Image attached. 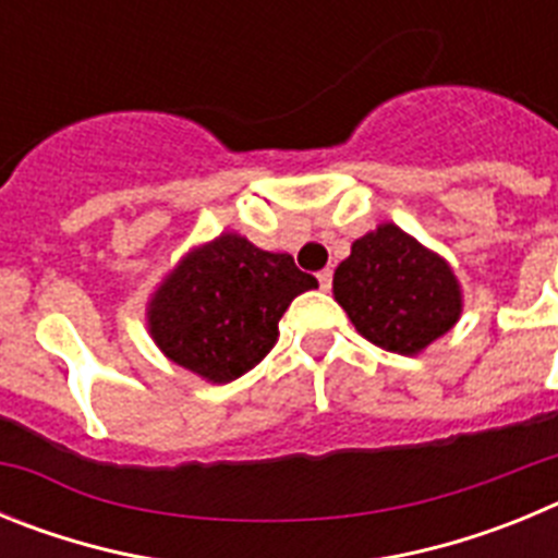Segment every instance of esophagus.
<instances>
[{
  "label": "esophagus",
  "instance_id": "1",
  "mask_svg": "<svg viewBox=\"0 0 558 558\" xmlns=\"http://www.w3.org/2000/svg\"><path fill=\"white\" fill-rule=\"evenodd\" d=\"M318 284H322V290H329V288H332V270L324 268L322 274H318Z\"/></svg>",
  "mask_w": 558,
  "mask_h": 558
}]
</instances>
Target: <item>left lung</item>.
<instances>
[{
	"mask_svg": "<svg viewBox=\"0 0 558 558\" xmlns=\"http://www.w3.org/2000/svg\"><path fill=\"white\" fill-rule=\"evenodd\" d=\"M335 302L374 347L418 354L461 318V284L450 265L393 223L352 243L332 279Z\"/></svg>",
	"mask_w": 558,
	"mask_h": 558,
	"instance_id": "8db88e82",
	"label": "left lung"
}]
</instances>
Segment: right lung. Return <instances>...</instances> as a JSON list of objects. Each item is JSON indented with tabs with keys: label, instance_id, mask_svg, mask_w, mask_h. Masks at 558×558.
<instances>
[{
	"label": "right lung",
	"instance_id": "right-lung-1",
	"mask_svg": "<svg viewBox=\"0 0 558 558\" xmlns=\"http://www.w3.org/2000/svg\"><path fill=\"white\" fill-rule=\"evenodd\" d=\"M313 288L315 276L295 268L290 254L220 234L170 270L147 304V327L172 363L231 383L274 349L284 310Z\"/></svg>",
	"mask_w": 558,
	"mask_h": 558
}]
</instances>
